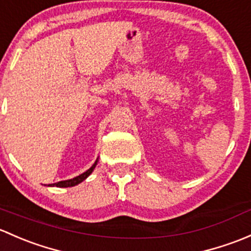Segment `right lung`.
<instances>
[{
    "mask_svg": "<svg viewBox=\"0 0 251 251\" xmlns=\"http://www.w3.org/2000/svg\"><path fill=\"white\" fill-rule=\"evenodd\" d=\"M95 165H97V162H95V163L92 165V168H89V169H88L86 173H83V174H81V175H78V176L74 177V179L65 180V181H59L56 183H53V185H48V186H56V187H72V186H75V185H78L79 182H82L83 180H86L87 177L89 176L90 174H92V172L94 170Z\"/></svg>",
    "mask_w": 251,
    "mask_h": 251,
    "instance_id": "right-lung-1",
    "label": "right lung"
}]
</instances>
